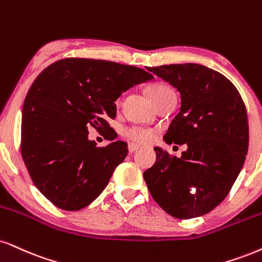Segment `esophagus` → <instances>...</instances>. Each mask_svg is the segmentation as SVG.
Here are the masks:
<instances>
[{"label":"esophagus","mask_w":262,"mask_h":262,"mask_svg":"<svg viewBox=\"0 0 262 262\" xmlns=\"http://www.w3.org/2000/svg\"><path fill=\"white\" fill-rule=\"evenodd\" d=\"M138 149H139V146H138V145H135V144H129L128 145V151L130 154L135 152V151H137Z\"/></svg>","instance_id":"1"}]
</instances>
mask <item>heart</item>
<instances>
[{
  "mask_svg": "<svg viewBox=\"0 0 262 262\" xmlns=\"http://www.w3.org/2000/svg\"><path fill=\"white\" fill-rule=\"evenodd\" d=\"M172 89H169L168 86L163 84H157L151 86L149 89V95L151 99H152L154 102L161 97L163 94L168 93ZM123 137L129 141H133V143L137 144H149L155 139V133H154L152 129L150 128H144V127H128L123 130Z\"/></svg>",
  "mask_w": 262,
  "mask_h": 262,
  "instance_id": "heart-1",
  "label": "heart"
}]
</instances>
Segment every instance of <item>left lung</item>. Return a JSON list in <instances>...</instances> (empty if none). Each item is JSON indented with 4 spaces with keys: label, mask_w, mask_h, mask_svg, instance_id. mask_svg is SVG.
Masks as SVG:
<instances>
[{
    "label": "left lung",
    "mask_w": 262,
    "mask_h": 262,
    "mask_svg": "<svg viewBox=\"0 0 262 262\" xmlns=\"http://www.w3.org/2000/svg\"><path fill=\"white\" fill-rule=\"evenodd\" d=\"M181 94V110L163 137L187 144L182 157L155 147L156 162L144 172L154 200L168 215L189 220L209 213L228 195L249 146L247 108L225 75L196 64L147 67Z\"/></svg>",
    "instance_id": "8db88e82"
}]
</instances>
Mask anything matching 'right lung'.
<instances>
[{
	"instance_id": "obj_1",
	"label": "right lung",
	"mask_w": 262,
	"mask_h": 262,
	"mask_svg": "<svg viewBox=\"0 0 262 262\" xmlns=\"http://www.w3.org/2000/svg\"><path fill=\"white\" fill-rule=\"evenodd\" d=\"M152 79L134 66L91 58L59 59L37 75L24 100L20 150L46 199L77 211L102 193L128 146L117 140L97 147L88 127L111 130L107 121L116 117V100Z\"/></svg>"
}]
</instances>
